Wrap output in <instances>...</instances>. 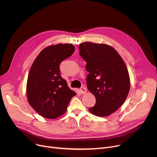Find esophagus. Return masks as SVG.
Here are the masks:
<instances>
[{
	"instance_id": "esophagus-1",
	"label": "esophagus",
	"mask_w": 157,
	"mask_h": 157,
	"mask_svg": "<svg viewBox=\"0 0 157 157\" xmlns=\"http://www.w3.org/2000/svg\"><path fill=\"white\" fill-rule=\"evenodd\" d=\"M80 92H81V94H86L87 92V89L86 87H82L80 89Z\"/></svg>"
}]
</instances>
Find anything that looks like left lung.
Segmentation results:
<instances>
[{
  "instance_id": "8db88e82",
  "label": "left lung",
  "mask_w": 157,
  "mask_h": 157,
  "mask_svg": "<svg viewBox=\"0 0 157 157\" xmlns=\"http://www.w3.org/2000/svg\"><path fill=\"white\" fill-rule=\"evenodd\" d=\"M80 55L87 62L88 90L96 102L89 111L98 116L115 112L126 99L130 88L127 67L115 49L105 44L83 42L79 45Z\"/></svg>"
}]
</instances>
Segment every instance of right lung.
<instances>
[{"mask_svg":"<svg viewBox=\"0 0 157 157\" xmlns=\"http://www.w3.org/2000/svg\"><path fill=\"white\" fill-rule=\"evenodd\" d=\"M75 51L71 44H58L43 49L34 61L28 75V102L41 116L55 119L63 114L76 95L59 74V65Z\"/></svg>","mask_w":157,"mask_h":157,"instance_id":"1","label":"right lung"}]
</instances>
